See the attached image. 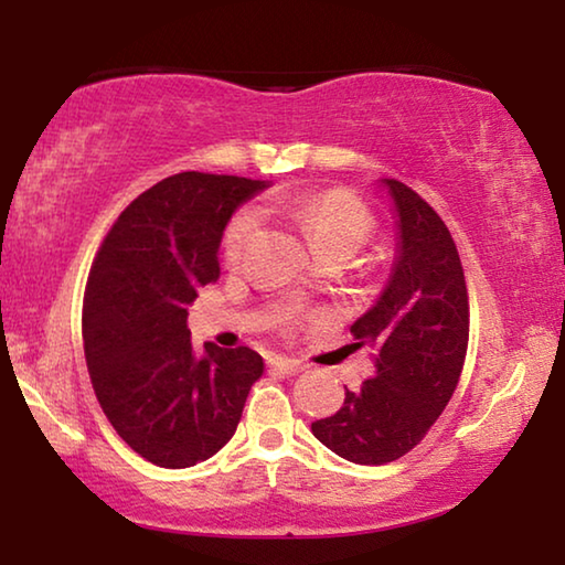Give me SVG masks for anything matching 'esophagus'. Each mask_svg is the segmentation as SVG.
I'll use <instances>...</instances> for the list:
<instances>
[{"label":"esophagus","mask_w":565,"mask_h":565,"mask_svg":"<svg viewBox=\"0 0 565 565\" xmlns=\"http://www.w3.org/2000/svg\"><path fill=\"white\" fill-rule=\"evenodd\" d=\"M269 366H271V371H279V374H286V376H296V374H301V371L306 369L301 361L286 359V356H271L269 359Z\"/></svg>","instance_id":"1"}]
</instances>
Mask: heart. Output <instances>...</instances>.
Here are the masks:
<instances>
[{"instance_id":"obj_1","label":"heart","mask_w":565,"mask_h":565,"mask_svg":"<svg viewBox=\"0 0 565 565\" xmlns=\"http://www.w3.org/2000/svg\"><path fill=\"white\" fill-rule=\"evenodd\" d=\"M269 209L301 228L317 254L349 252L366 244L374 232V216L356 196L343 189L327 191H303V194H276L269 199ZM262 224V212L256 206H244L228 218L222 238V254L226 264L242 259L248 242ZM296 317V309H281L279 319L289 323Z\"/></svg>"}]
</instances>
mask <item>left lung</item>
Instances as JSON below:
<instances>
[{
    "instance_id": "8db88e82",
    "label": "left lung",
    "mask_w": 565,
    "mask_h": 565,
    "mask_svg": "<svg viewBox=\"0 0 565 565\" xmlns=\"http://www.w3.org/2000/svg\"><path fill=\"white\" fill-rule=\"evenodd\" d=\"M396 209V262L379 301L353 321V347H374L376 376L347 388L311 434L361 466L408 454L451 401L468 347V291L448 226L414 189L381 179Z\"/></svg>"
}]
</instances>
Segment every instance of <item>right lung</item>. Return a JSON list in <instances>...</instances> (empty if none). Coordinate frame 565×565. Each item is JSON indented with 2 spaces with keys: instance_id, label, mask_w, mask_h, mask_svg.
Here are the masks:
<instances>
[{
  "instance_id": "right-lung-1",
  "label": "right lung",
  "mask_w": 565,
  "mask_h": 565,
  "mask_svg": "<svg viewBox=\"0 0 565 565\" xmlns=\"http://www.w3.org/2000/svg\"><path fill=\"white\" fill-rule=\"evenodd\" d=\"M266 181L181 171L124 209L92 264L84 356L109 424L141 458L186 468L234 436L264 359L248 347L196 353L189 303L218 279V244Z\"/></svg>"
}]
</instances>
